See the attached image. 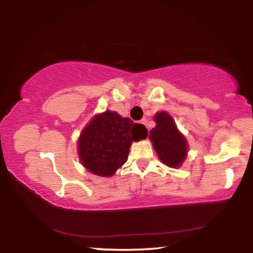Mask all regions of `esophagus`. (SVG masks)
I'll return each mask as SVG.
<instances>
[{
	"instance_id": "34e87169",
	"label": "esophagus",
	"mask_w": 253,
	"mask_h": 253,
	"mask_svg": "<svg viewBox=\"0 0 253 253\" xmlns=\"http://www.w3.org/2000/svg\"><path fill=\"white\" fill-rule=\"evenodd\" d=\"M147 123H148V122H147V119H145V118H144V119H142V121H140V124H143V125H144V126H146V127H147Z\"/></svg>"
}]
</instances>
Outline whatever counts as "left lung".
<instances>
[{
	"instance_id": "8db88e82",
	"label": "left lung",
	"mask_w": 253,
	"mask_h": 253,
	"mask_svg": "<svg viewBox=\"0 0 253 253\" xmlns=\"http://www.w3.org/2000/svg\"><path fill=\"white\" fill-rule=\"evenodd\" d=\"M156 126L149 131V139L158 158L166 166L178 169L185 161L188 144L168 111H158L154 116Z\"/></svg>"
}]
</instances>
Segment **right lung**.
I'll use <instances>...</instances> for the list:
<instances>
[{
    "label": "right lung",
    "instance_id": "obj_1",
    "mask_svg": "<svg viewBox=\"0 0 253 253\" xmlns=\"http://www.w3.org/2000/svg\"><path fill=\"white\" fill-rule=\"evenodd\" d=\"M147 137L146 127L106 110L93 116L78 139L80 163L89 172L110 177L125 164L132 142Z\"/></svg>",
    "mask_w": 253,
    "mask_h": 253
}]
</instances>
